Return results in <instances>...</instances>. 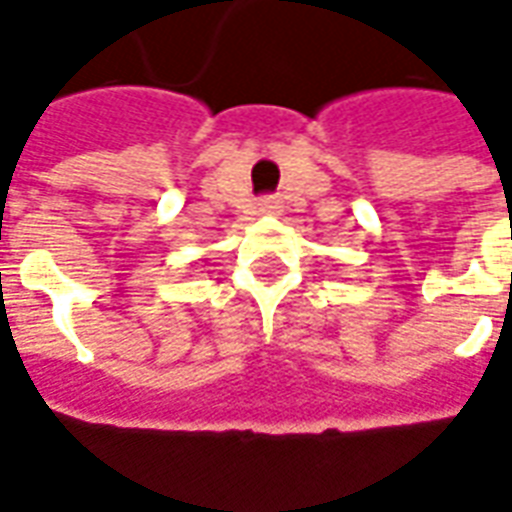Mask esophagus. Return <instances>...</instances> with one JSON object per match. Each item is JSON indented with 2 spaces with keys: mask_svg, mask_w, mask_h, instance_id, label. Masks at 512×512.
Listing matches in <instances>:
<instances>
[{
  "mask_svg": "<svg viewBox=\"0 0 512 512\" xmlns=\"http://www.w3.org/2000/svg\"><path fill=\"white\" fill-rule=\"evenodd\" d=\"M270 207H272V205H270Z\"/></svg>",
  "mask_w": 512,
  "mask_h": 512,
  "instance_id": "obj_1",
  "label": "esophagus"
}]
</instances>
